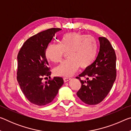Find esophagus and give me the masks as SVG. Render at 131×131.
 <instances>
[{
    "label": "esophagus",
    "mask_w": 131,
    "mask_h": 131,
    "mask_svg": "<svg viewBox=\"0 0 131 131\" xmlns=\"http://www.w3.org/2000/svg\"><path fill=\"white\" fill-rule=\"evenodd\" d=\"M71 79L70 78H69V77H65V78H63V80L65 82H67L68 81H69Z\"/></svg>",
    "instance_id": "1"
}]
</instances>
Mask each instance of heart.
Masks as SVG:
<instances>
[{
  "label": "heart",
  "instance_id": "heart-1",
  "mask_svg": "<svg viewBox=\"0 0 131 131\" xmlns=\"http://www.w3.org/2000/svg\"><path fill=\"white\" fill-rule=\"evenodd\" d=\"M98 43L95 37L78 32L63 35L59 44L50 43L46 49L48 60L54 63L60 62L65 52H68V59L55 68L58 76L69 77L73 74L79 66L86 69L92 65L96 58Z\"/></svg>",
  "mask_w": 131,
  "mask_h": 131
}]
</instances>
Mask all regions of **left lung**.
<instances>
[{"mask_svg": "<svg viewBox=\"0 0 131 131\" xmlns=\"http://www.w3.org/2000/svg\"><path fill=\"white\" fill-rule=\"evenodd\" d=\"M99 51L95 61L86 68L76 79L81 87L77 95L87 105H94L101 102L112 89L116 78V55L110 41L99 37ZM80 77H87L82 81Z\"/></svg>", "mask_w": 131, "mask_h": 131, "instance_id": "left-lung-1", "label": "left lung"}]
</instances>
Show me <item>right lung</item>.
<instances>
[{"label": "right lung", "instance_id": "right-lung-1", "mask_svg": "<svg viewBox=\"0 0 131 131\" xmlns=\"http://www.w3.org/2000/svg\"><path fill=\"white\" fill-rule=\"evenodd\" d=\"M60 28H51L29 38L22 46L17 56V81L22 92L31 103L44 106L54 100L63 84L60 77H54L44 83V76L51 72L45 51L55 33Z\"/></svg>", "mask_w": 131, "mask_h": 131}]
</instances>
